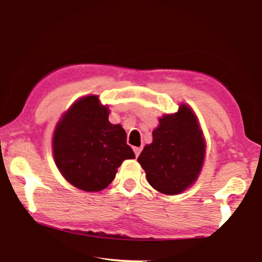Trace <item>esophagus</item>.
Wrapping results in <instances>:
<instances>
[{
	"label": "esophagus",
	"mask_w": 262,
	"mask_h": 262,
	"mask_svg": "<svg viewBox=\"0 0 262 262\" xmlns=\"http://www.w3.org/2000/svg\"><path fill=\"white\" fill-rule=\"evenodd\" d=\"M141 151H142V148H139V147H135L134 148V152H135V156L136 157H139V155L141 154Z\"/></svg>",
	"instance_id": "esophagus-1"
}]
</instances>
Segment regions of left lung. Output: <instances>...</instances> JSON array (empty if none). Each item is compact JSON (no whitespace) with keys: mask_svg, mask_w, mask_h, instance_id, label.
<instances>
[{"mask_svg":"<svg viewBox=\"0 0 262 262\" xmlns=\"http://www.w3.org/2000/svg\"><path fill=\"white\" fill-rule=\"evenodd\" d=\"M205 139L198 119L188 106L164 115L137 161L148 183L158 192L174 195L188 188L200 173L205 158Z\"/></svg>","mask_w":262,"mask_h":262,"instance_id":"1","label":"left lung"}]
</instances>
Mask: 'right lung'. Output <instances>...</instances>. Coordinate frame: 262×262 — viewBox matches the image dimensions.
<instances>
[{
    "mask_svg": "<svg viewBox=\"0 0 262 262\" xmlns=\"http://www.w3.org/2000/svg\"><path fill=\"white\" fill-rule=\"evenodd\" d=\"M53 154L61 174L85 192L107 187L121 163L135 158L125 129L108 121V108L97 96L77 100L63 115L53 136Z\"/></svg>",
    "mask_w": 262,
    "mask_h": 262,
    "instance_id": "add662e5",
    "label": "right lung"
}]
</instances>
